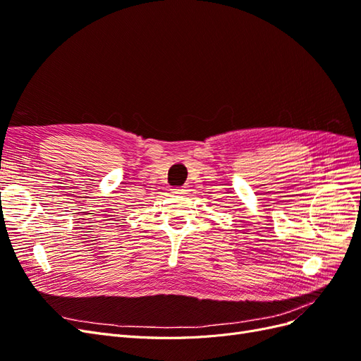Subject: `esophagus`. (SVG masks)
<instances>
[{
    "label": "esophagus",
    "instance_id": "obj_1",
    "mask_svg": "<svg viewBox=\"0 0 361 361\" xmlns=\"http://www.w3.org/2000/svg\"><path fill=\"white\" fill-rule=\"evenodd\" d=\"M185 188H187V187H178V188H173L171 191L176 192V194H182L185 191Z\"/></svg>",
    "mask_w": 361,
    "mask_h": 361
}]
</instances>
